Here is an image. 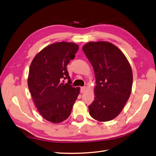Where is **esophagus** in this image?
<instances>
[{
	"label": "esophagus",
	"mask_w": 156,
	"mask_h": 156,
	"mask_svg": "<svg viewBox=\"0 0 156 156\" xmlns=\"http://www.w3.org/2000/svg\"><path fill=\"white\" fill-rule=\"evenodd\" d=\"M86 89H87V88H86V87H81V93H84V92L86 91Z\"/></svg>",
	"instance_id": "obj_1"
}]
</instances>
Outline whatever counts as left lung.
<instances>
[{"label":"left lung","mask_w":156,"mask_h":156,"mask_svg":"<svg viewBox=\"0 0 156 156\" xmlns=\"http://www.w3.org/2000/svg\"><path fill=\"white\" fill-rule=\"evenodd\" d=\"M83 51L96 77L95 98L88 106L90 115L100 122L114 119L121 112L131 92L133 73L123 53L110 42H88Z\"/></svg>","instance_id":"left-lung-1"}]
</instances>
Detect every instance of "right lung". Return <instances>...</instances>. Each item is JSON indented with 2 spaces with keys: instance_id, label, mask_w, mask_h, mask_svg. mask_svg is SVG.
I'll list each match as a JSON object with an SVG mask.
<instances>
[{
  "instance_id": "right-lung-1",
  "label": "right lung",
  "mask_w": 156,
  "mask_h": 156,
  "mask_svg": "<svg viewBox=\"0 0 156 156\" xmlns=\"http://www.w3.org/2000/svg\"><path fill=\"white\" fill-rule=\"evenodd\" d=\"M78 49V45L69 42L51 44L30 64L28 86L33 101L40 115L53 123L68 119L79 94L80 88L71 85L66 67ZM66 78L68 83L64 84L62 80Z\"/></svg>"
}]
</instances>
